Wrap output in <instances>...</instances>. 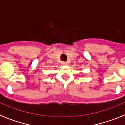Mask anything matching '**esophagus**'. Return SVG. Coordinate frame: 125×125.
Instances as JSON below:
<instances>
[{"instance_id": "1", "label": "esophagus", "mask_w": 125, "mask_h": 125, "mask_svg": "<svg viewBox=\"0 0 125 125\" xmlns=\"http://www.w3.org/2000/svg\"><path fill=\"white\" fill-rule=\"evenodd\" d=\"M62 64L64 65V66H68V62H62Z\"/></svg>"}]
</instances>
